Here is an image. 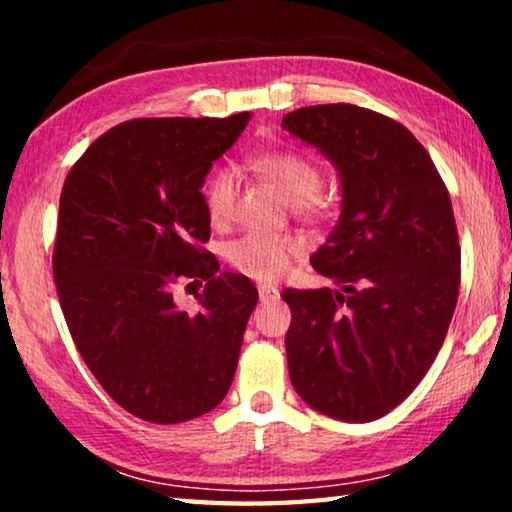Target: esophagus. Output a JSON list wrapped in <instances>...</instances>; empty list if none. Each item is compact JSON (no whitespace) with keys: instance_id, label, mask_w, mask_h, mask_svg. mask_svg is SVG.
Wrapping results in <instances>:
<instances>
[{"instance_id":"1","label":"esophagus","mask_w":512,"mask_h":512,"mask_svg":"<svg viewBox=\"0 0 512 512\" xmlns=\"http://www.w3.org/2000/svg\"><path fill=\"white\" fill-rule=\"evenodd\" d=\"M277 298H280V291H277V287H273V284H259V302H262V305L275 302Z\"/></svg>"}]
</instances>
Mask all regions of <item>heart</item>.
Here are the masks:
<instances>
[{"mask_svg":"<svg viewBox=\"0 0 512 512\" xmlns=\"http://www.w3.org/2000/svg\"><path fill=\"white\" fill-rule=\"evenodd\" d=\"M253 171L284 203L293 205L300 216L309 221H327L334 212V198L320 192L323 169L293 149H277L259 153L253 158ZM237 196L235 173L216 169L203 185L205 212L212 223H223L232 212ZM305 241L293 235H259L250 232L228 244L225 257L239 273L255 280H275L291 266L293 257L300 255Z\"/></svg>","mask_w":512,"mask_h":512,"instance_id":"b5f03b06","label":"heart"}]
</instances>
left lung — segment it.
Here are the masks:
<instances>
[{"label": "left lung", "instance_id": "1", "mask_svg": "<svg viewBox=\"0 0 512 512\" xmlns=\"http://www.w3.org/2000/svg\"><path fill=\"white\" fill-rule=\"evenodd\" d=\"M282 128L336 164L343 212L311 266L336 289H287L289 377L345 422L402 404L443 348L461 287L452 198L400 121L352 103L307 106Z\"/></svg>", "mask_w": 512, "mask_h": 512}]
</instances>
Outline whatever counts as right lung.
I'll return each mask as SVG.
<instances>
[{"instance_id": "obj_1", "label": "right lung", "mask_w": 512, "mask_h": 512, "mask_svg": "<svg viewBox=\"0 0 512 512\" xmlns=\"http://www.w3.org/2000/svg\"><path fill=\"white\" fill-rule=\"evenodd\" d=\"M248 121H124L88 146L60 192L51 264L69 334L103 391L146 422L212 411L235 377L259 293L203 248L201 187ZM185 279L206 284L194 315L172 302Z\"/></svg>"}]
</instances>
